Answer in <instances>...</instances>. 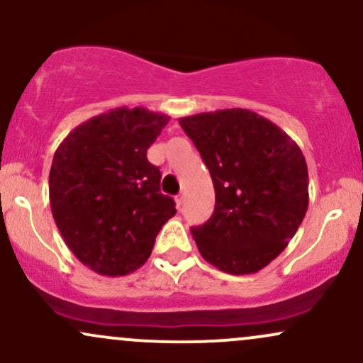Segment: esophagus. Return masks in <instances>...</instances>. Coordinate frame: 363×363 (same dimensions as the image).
Instances as JSON below:
<instances>
[{
  "mask_svg": "<svg viewBox=\"0 0 363 363\" xmlns=\"http://www.w3.org/2000/svg\"><path fill=\"white\" fill-rule=\"evenodd\" d=\"M184 199H186V194H184V193H179V194L176 196V203H177L179 208L182 206V203H184Z\"/></svg>",
  "mask_w": 363,
  "mask_h": 363,
  "instance_id": "esophagus-1",
  "label": "esophagus"
}]
</instances>
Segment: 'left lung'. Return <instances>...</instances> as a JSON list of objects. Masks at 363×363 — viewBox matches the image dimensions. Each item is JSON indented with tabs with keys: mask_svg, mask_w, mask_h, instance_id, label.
I'll return each instance as SVG.
<instances>
[{
	"mask_svg": "<svg viewBox=\"0 0 363 363\" xmlns=\"http://www.w3.org/2000/svg\"><path fill=\"white\" fill-rule=\"evenodd\" d=\"M179 124L215 187L213 215L191 228L199 254L223 273L259 272L289 245L309 206L302 150L272 121L239 107Z\"/></svg>",
	"mask_w": 363,
	"mask_h": 363,
	"instance_id": "8db88e82",
	"label": "left lung"
}]
</instances>
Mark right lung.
I'll return each mask as SVG.
<instances>
[{
  "instance_id": "obj_1",
  "label": "right lung",
  "mask_w": 363,
  "mask_h": 363,
  "mask_svg": "<svg viewBox=\"0 0 363 363\" xmlns=\"http://www.w3.org/2000/svg\"><path fill=\"white\" fill-rule=\"evenodd\" d=\"M169 121L145 107H118L74 128L54 153V222L91 272L124 277L138 269L176 215L174 199L160 193V170L147 158Z\"/></svg>"
}]
</instances>
